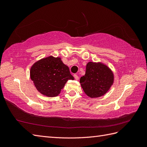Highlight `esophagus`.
<instances>
[{
	"mask_svg": "<svg viewBox=\"0 0 147 147\" xmlns=\"http://www.w3.org/2000/svg\"><path fill=\"white\" fill-rule=\"evenodd\" d=\"M74 78H75V80H78L79 77H78V76L77 75H74Z\"/></svg>",
	"mask_w": 147,
	"mask_h": 147,
	"instance_id": "obj_1",
	"label": "esophagus"
}]
</instances>
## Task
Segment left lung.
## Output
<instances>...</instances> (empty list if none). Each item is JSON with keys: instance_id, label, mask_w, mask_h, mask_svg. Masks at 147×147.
I'll use <instances>...</instances> for the list:
<instances>
[{"instance_id": "left-lung-1", "label": "left lung", "mask_w": 147, "mask_h": 147, "mask_svg": "<svg viewBox=\"0 0 147 147\" xmlns=\"http://www.w3.org/2000/svg\"><path fill=\"white\" fill-rule=\"evenodd\" d=\"M114 82V75L109 67L102 63L89 62L86 72L80 80L85 94L91 97H99L106 94Z\"/></svg>"}]
</instances>
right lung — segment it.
<instances>
[{
  "label": "right lung",
  "instance_id": "obj_1",
  "mask_svg": "<svg viewBox=\"0 0 147 147\" xmlns=\"http://www.w3.org/2000/svg\"><path fill=\"white\" fill-rule=\"evenodd\" d=\"M30 79L37 90L44 96L56 97L69 80H74L68 66L60 57L52 56L35 63L30 70Z\"/></svg>",
  "mask_w": 147,
  "mask_h": 147
}]
</instances>
